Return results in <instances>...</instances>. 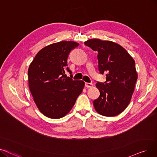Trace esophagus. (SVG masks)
<instances>
[{
	"label": "esophagus",
	"mask_w": 157,
	"mask_h": 157,
	"mask_svg": "<svg viewBox=\"0 0 157 157\" xmlns=\"http://www.w3.org/2000/svg\"><path fill=\"white\" fill-rule=\"evenodd\" d=\"M85 86L86 87H92L93 86V84L92 83H88V82H86L85 83Z\"/></svg>",
	"instance_id": "esophagus-1"
}]
</instances>
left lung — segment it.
<instances>
[{
	"instance_id": "1",
	"label": "left lung",
	"mask_w": 157,
	"mask_h": 157,
	"mask_svg": "<svg viewBox=\"0 0 157 157\" xmlns=\"http://www.w3.org/2000/svg\"><path fill=\"white\" fill-rule=\"evenodd\" d=\"M85 45L98 52V70L106 75L104 83L97 82L99 97L93 105L99 114L114 117L129 105L138 78L135 62L123 47L109 40L92 39Z\"/></svg>"
}]
</instances>
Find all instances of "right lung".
<instances>
[{
    "mask_svg": "<svg viewBox=\"0 0 157 157\" xmlns=\"http://www.w3.org/2000/svg\"><path fill=\"white\" fill-rule=\"evenodd\" d=\"M79 44L60 41L52 44L38 52L28 69L29 90L37 108L43 115L60 118L71 111L82 93L84 82L73 80L67 67V57Z\"/></svg>",
    "mask_w": 157,
    "mask_h": 157,
    "instance_id": "1",
    "label": "right lung"
}]
</instances>
